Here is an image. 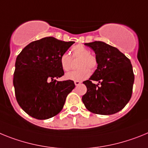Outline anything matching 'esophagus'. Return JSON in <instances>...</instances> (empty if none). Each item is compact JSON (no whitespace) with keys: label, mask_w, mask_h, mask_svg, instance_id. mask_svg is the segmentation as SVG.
Masks as SVG:
<instances>
[{"label":"esophagus","mask_w":148,"mask_h":148,"mask_svg":"<svg viewBox=\"0 0 148 148\" xmlns=\"http://www.w3.org/2000/svg\"><path fill=\"white\" fill-rule=\"evenodd\" d=\"M74 84H75V86H79V85L81 84V82H80V81H74Z\"/></svg>","instance_id":"obj_1"}]
</instances>
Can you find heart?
Masks as SVG:
<instances>
[{
    "mask_svg": "<svg viewBox=\"0 0 148 148\" xmlns=\"http://www.w3.org/2000/svg\"><path fill=\"white\" fill-rule=\"evenodd\" d=\"M72 56L74 58H79L78 68L79 69L67 73L65 75V79L82 81L89 77L91 69H95L97 67V61L95 56L91 54V51L83 45H77L71 48ZM62 69L65 71L71 70L72 68V58L68 53H64L60 59Z\"/></svg>",
    "mask_w": 148,
    "mask_h": 148,
    "instance_id": "obj_1",
    "label": "heart"
}]
</instances>
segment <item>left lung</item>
Masks as SVG:
<instances>
[{
    "label": "left lung",
    "instance_id": "left-lung-1",
    "mask_svg": "<svg viewBox=\"0 0 148 148\" xmlns=\"http://www.w3.org/2000/svg\"><path fill=\"white\" fill-rule=\"evenodd\" d=\"M95 53L97 67L83 84L87 88L82 101L88 111L99 115H112L127 105L132 96L134 83L129 59L116 47L103 42L86 43ZM97 81L95 84L92 80Z\"/></svg>",
    "mask_w": 148,
    "mask_h": 148
}]
</instances>
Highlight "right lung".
Returning <instances> with one entry per match:
<instances>
[{
	"instance_id": "obj_1",
	"label": "right lung",
	"mask_w": 148,
	"mask_h": 148,
	"mask_svg": "<svg viewBox=\"0 0 148 148\" xmlns=\"http://www.w3.org/2000/svg\"><path fill=\"white\" fill-rule=\"evenodd\" d=\"M73 44L45 37L29 43L17 56L13 76L15 97L21 109L33 118L45 120L57 115L75 87L70 79L56 80L64 75L60 56Z\"/></svg>"
}]
</instances>
